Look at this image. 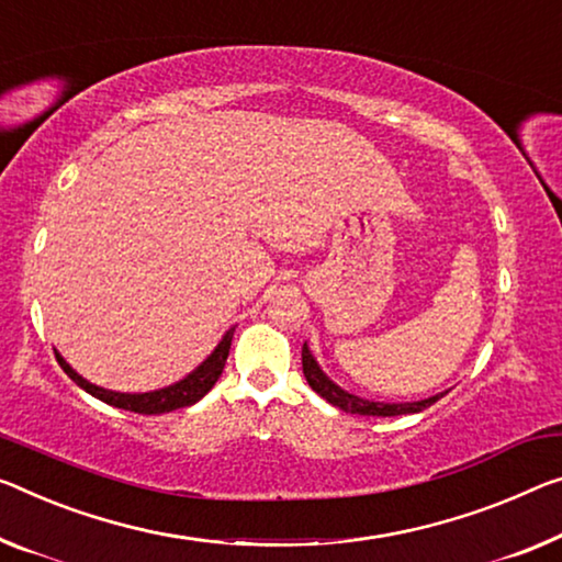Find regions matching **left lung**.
Masks as SVG:
<instances>
[{
  "label": "left lung",
  "instance_id": "8db88e82",
  "mask_svg": "<svg viewBox=\"0 0 562 562\" xmlns=\"http://www.w3.org/2000/svg\"><path fill=\"white\" fill-rule=\"evenodd\" d=\"M301 364H304V376L311 390H314L318 396H324L326 402L339 407L341 412L349 414H361V417H396V414H417L422 409H427L435 404L437 400H442V394L429 396V400H419V402H404V404H386V402H369L361 400V396H353L349 392H344L341 386H336L329 376L324 374L322 367L316 364L314 353L308 351V347L304 344L301 349Z\"/></svg>",
  "mask_w": 562,
  "mask_h": 562
}]
</instances>
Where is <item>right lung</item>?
Instances as JSON below:
<instances>
[{
  "mask_svg": "<svg viewBox=\"0 0 562 562\" xmlns=\"http://www.w3.org/2000/svg\"><path fill=\"white\" fill-rule=\"evenodd\" d=\"M231 339H233V329L226 331L218 347L213 349V353L209 359L203 361L201 367L193 369L191 374L180 382L166 386V390H155V392H143V394H125V392H112V390H102V386L88 382L82 379L77 371L67 364V361L59 357V351H55V357L59 361V367L65 369V374L72 379V382L85 390L88 394H92L94 400L112 404L117 409H127V412H137V414H166L172 409H183L191 407L198 400H203L205 394L213 390V384L218 382L223 367H226L228 351H231Z\"/></svg>",
  "mask_w": 562,
  "mask_h": 562,
  "instance_id": "right-lung-1",
  "label": "right lung"
}]
</instances>
